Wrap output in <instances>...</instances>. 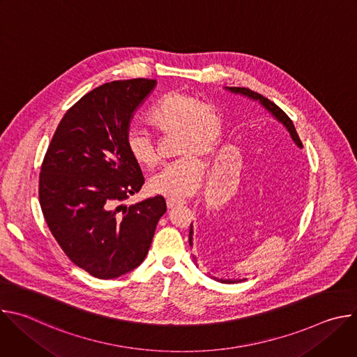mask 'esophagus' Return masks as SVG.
<instances>
[{
    "instance_id": "esophagus-1",
    "label": "esophagus",
    "mask_w": 357,
    "mask_h": 357,
    "mask_svg": "<svg viewBox=\"0 0 357 357\" xmlns=\"http://www.w3.org/2000/svg\"><path fill=\"white\" fill-rule=\"evenodd\" d=\"M185 200H181V199H168L167 200V206L169 208V209H174V208H176V206H179V205H185Z\"/></svg>"
}]
</instances>
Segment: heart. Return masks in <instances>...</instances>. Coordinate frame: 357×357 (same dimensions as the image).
<instances>
[{
	"mask_svg": "<svg viewBox=\"0 0 357 357\" xmlns=\"http://www.w3.org/2000/svg\"><path fill=\"white\" fill-rule=\"evenodd\" d=\"M148 123L161 134H178L175 154L181 157L149 179V189L171 199L193 195L203 179L199 158L211 155L220 139L219 114L196 96L172 90L152 107ZM126 149L138 167L149 169L157 165V149L146 134L130 130L126 135Z\"/></svg>",
	"mask_w": 357,
	"mask_h": 357,
	"instance_id": "obj_1",
	"label": "heart"
}]
</instances>
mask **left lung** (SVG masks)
I'll list each match as a JSON object with an SVG mask.
<instances>
[{
  "instance_id": "obj_1",
  "label": "left lung",
  "mask_w": 357,
  "mask_h": 357,
  "mask_svg": "<svg viewBox=\"0 0 357 357\" xmlns=\"http://www.w3.org/2000/svg\"><path fill=\"white\" fill-rule=\"evenodd\" d=\"M226 90H229V91H231V93H234V94L244 96V97H247V98H250V100L259 101V103H260L277 121H280V123L287 128V131L289 132V135H291L292 141L296 144V146L302 148V142H301V139H299V137H298V134H296V130H295V127H294L291 119H289L275 103H273L271 100H268L267 97L261 96L260 93H256V91H252V90L245 89V87H226ZM192 240H193V229H192V225H190V230H189V244H190V247L193 245ZM212 278L216 280V281H219V282H223V284H233V282H240V281H243V280H223V278H216V277H212Z\"/></svg>"
}]
</instances>
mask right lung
<instances>
[{
  "mask_svg": "<svg viewBox=\"0 0 357 357\" xmlns=\"http://www.w3.org/2000/svg\"><path fill=\"white\" fill-rule=\"evenodd\" d=\"M157 80L101 84L61 120L39 175V202L50 233L66 256L96 278L112 280L146 257L164 196L126 206L144 185L141 168L126 149L137 109Z\"/></svg>",
  "mask_w": 357,
  "mask_h": 357,
  "instance_id": "add662e5",
  "label": "right lung"
}]
</instances>
